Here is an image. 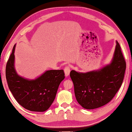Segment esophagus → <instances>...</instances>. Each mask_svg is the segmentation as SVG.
<instances>
[{
    "label": "esophagus",
    "mask_w": 132,
    "mask_h": 132,
    "mask_svg": "<svg viewBox=\"0 0 132 132\" xmlns=\"http://www.w3.org/2000/svg\"><path fill=\"white\" fill-rule=\"evenodd\" d=\"M64 72H65V75L66 77H68V76L70 75V66L67 65L64 68Z\"/></svg>",
    "instance_id": "esophagus-1"
}]
</instances>
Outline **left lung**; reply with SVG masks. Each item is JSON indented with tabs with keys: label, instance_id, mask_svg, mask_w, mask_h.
<instances>
[{
	"label": "left lung",
	"instance_id": "left-lung-1",
	"mask_svg": "<svg viewBox=\"0 0 132 132\" xmlns=\"http://www.w3.org/2000/svg\"><path fill=\"white\" fill-rule=\"evenodd\" d=\"M126 66L121 46L117 41L114 57L109 65L86 73L71 71L70 77L78 103L85 109L92 110L109 103L121 86Z\"/></svg>",
	"mask_w": 132,
	"mask_h": 132
}]
</instances>
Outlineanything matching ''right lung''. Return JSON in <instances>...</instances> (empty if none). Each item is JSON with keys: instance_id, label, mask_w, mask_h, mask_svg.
I'll use <instances>...</instances> for the list:
<instances>
[{"instance_id": "1", "label": "right lung", "mask_w": 132, "mask_h": 132, "mask_svg": "<svg viewBox=\"0 0 132 132\" xmlns=\"http://www.w3.org/2000/svg\"><path fill=\"white\" fill-rule=\"evenodd\" d=\"M7 61L6 78L14 97L25 109L43 112L48 109L54 101L58 88L65 78L64 71H47L35 80H28L18 75L14 68V50Z\"/></svg>"}]
</instances>
